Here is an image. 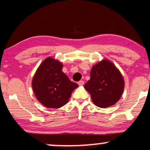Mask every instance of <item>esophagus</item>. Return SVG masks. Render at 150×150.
<instances>
[{"label":"esophagus","instance_id":"obj_1","mask_svg":"<svg viewBox=\"0 0 150 150\" xmlns=\"http://www.w3.org/2000/svg\"><path fill=\"white\" fill-rule=\"evenodd\" d=\"M78 84H79V85H80V86H82V85H84V81H80L78 82Z\"/></svg>","mask_w":150,"mask_h":150}]
</instances>
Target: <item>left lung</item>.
Listing matches in <instances>:
<instances>
[{
	"instance_id": "8db88e82",
	"label": "left lung",
	"mask_w": 150,
	"mask_h": 150,
	"mask_svg": "<svg viewBox=\"0 0 150 150\" xmlns=\"http://www.w3.org/2000/svg\"><path fill=\"white\" fill-rule=\"evenodd\" d=\"M97 107L106 108L119 100L125 87V81L119 69L108 59H103L92 66L90 79L84 85Z\"/></svg>"
}]
</instances>
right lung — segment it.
Listing matches in <instances>:
<instances>
[{
	"label": "right lung",
	"instance_id": "add662e5",
	"mask_svg": "<svg viewBox=\"0 0 150 150\" xmlns=\"http://www.w3.org/2000/svg\"><path fill=\"white\" fill-rule=\"evenodd\" d=\"M63 63L52 57L45 58L36 69L32 81L35 96L48 108L57 109L67 104L79 87L62 71Z\"/></svg>",
	"mask_w": 150,
	"mask_h": 150
}]
</instances>
